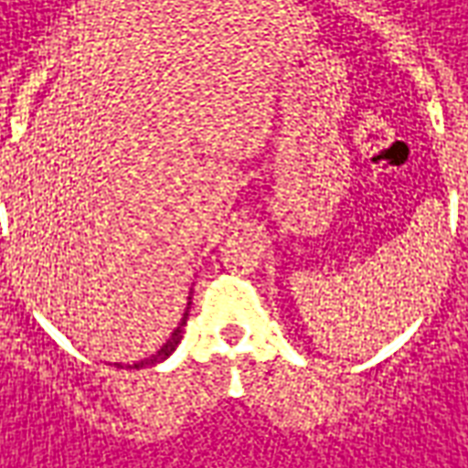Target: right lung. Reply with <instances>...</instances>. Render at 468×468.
I'll list each match as a JSON object with an SVG mask.
<instances>
[{
  "mask_svg": "<svg viewBox=\"0 0 468 468\" xmlns=\"http://www.w3.org/2000/svg\"><path fill=\"white\" fill-rule=\"evenodd\" d=\"M188 312H191V301H188V309H186V314H183V319H180V324L173 330V335H170V340L156 351V354L152 356V358H146V361H138V364H133L135 369L138 367H154V364H159V361H165L167 356L173 354L175 348H177V343H180V337H183V327H186V322H188Z\"/></svg>",
  "mask_w": 468,
  "mask_h": 468,
  "instance_id": "add662e5",
  "label": "right lung"
}]
</instances>
